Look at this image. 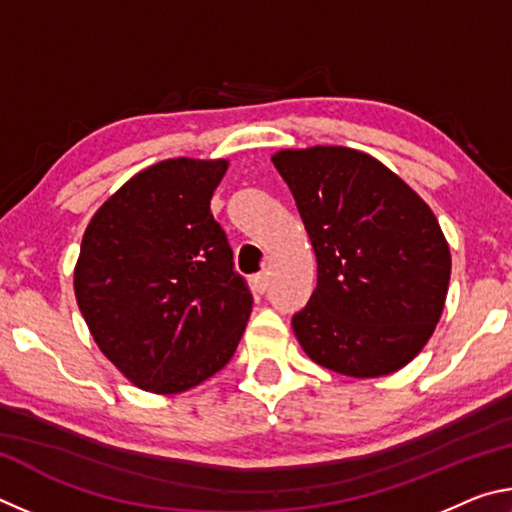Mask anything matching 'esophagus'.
Returning a JSON list of instances; mask_svg holds the SVG:
<instances>
[{"label":"esophagus","instance_id":"34e87169","mask_svg":"<svg viewBox=\"0 0 512 512\" xmlns=\"http://www.w3.org/2000/svg\"><path fill=\"white\" fill-rule=\"evenodd\" d=\"M268 271H262L259 275H255V289L259 291V293H264L266 289H268Z\"/></svg>","mask_w":512,"mask_h":512}]
</instances>
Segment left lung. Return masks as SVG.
I'll return each mask as SVG.
<instances>
[{
	"label": "left lung",
	"instance_id": "8db88e82",
	"mask_svg": "<svg viewBox=\"0 0 512 512\" xmlns=\"http://www.w3.org/2000/svg\"><path fill=\"white\" fill-rule=\"evenodd\" d=\"M318 262L291 320L311 361L370 379L418 357L443 316L452 253L431 207L372 155L348 146L273 153Z\"/></svg>",
	"mask_w": 512,
	"mask_h": 512
}]
</instances>
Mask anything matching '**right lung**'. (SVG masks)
<instances>
[{
	"instance_id": "obj_1",
	"label": "right lung",
	"mask_w": 512,
	"mask_h": 512,
	"mask_svg": "<svg viewBox=\"0 0 512 512\" xmlns=\"http://www.w3.org/2000/svg\"><path fill=\"white\" fill-rule=\"evenodd\" d=\"M225 158L135 173L85 228L74 296L94 343L133 386L185 393L232 359L253 296L210 201Z\"/></svg>"
}]
</instances>
